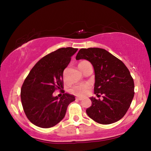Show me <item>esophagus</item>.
<instances>
[{
    "label": "esophagus",
    "mask_w": 151,
    "mask_h": 151,
    "mask_svg": "<svg viewBox=\"0 0 151 151\" xmlns=\"http://www.w3.org/2000/svg\"><path fill=\"white\" fill-rule=\"evenodd\" d=\"M76 100H82V98H76Z\"/></svg>",
    "instance_id": "esophagus-1"
}]
</instances>
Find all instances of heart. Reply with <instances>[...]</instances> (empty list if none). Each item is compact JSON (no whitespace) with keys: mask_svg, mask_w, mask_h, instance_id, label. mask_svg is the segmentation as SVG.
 Instances as JSON below:
<instances>
[{"mask_svg":"<svg viewBox=\"0 0 151 151\" xmlns=\"http://www.w3.org/2000/svg\"><path fill=\"white\" fill-rule=\"evenodd\" d=\"M86 63H88V62L86 60H82L78 64V67H79V68L82 67V66L85 65ZM91 88V85L88 83L78 84L71 86V87L69 88V91L71 93V94L74 95V96L78 97H83L85 96L86 94L88 93V92L89 91Z\"/></svg>","mask_w":151,"mask_h":151,"instance_id":"obj_1","label":"heart"}]
</instances>
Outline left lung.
<instances>
[{
	"instance_id": "obj_1",
	"label": "left lung",
	"mask_w": 151,
	"mask_h": 151,
	"mask_svg": "<svg viewBox=\"0 0 151 151\" xmlns=\"http://www.w3.org/2000/svg\"><path fill=\"white\" fill-rule=\"evenodd\" d=\"M76 60H87L95 71L94 93L102 100L91 97L88 116L102 124H110L122 118L134 97V81L126 65L104 49H81Z\"/></svg>"
}]
</instances>
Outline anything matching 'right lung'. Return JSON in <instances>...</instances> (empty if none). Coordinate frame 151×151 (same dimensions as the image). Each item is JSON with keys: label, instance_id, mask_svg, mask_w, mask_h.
I'll return each instance as SVG.
<instances>
[{"label": "right lung", "instance_id": "add662e5", "mask_svg": "<svg viewBox=\"0 0 151 151\" xmlns=\"http://www.w3.org/2000/svg\"><path fill=\"white\" fill-rule=\"evenodd\" d=\"M78 51L72 47L57 49L41 58L31 70L22 84L20 98L24 112L32 124L40 128H51L65 116L67 106L75 100L72 95L65 93L63 72ZM60 89V99L52 96Z\"/></svg>", "mask_w": 151, "mask_h": 151}]
</instances>
